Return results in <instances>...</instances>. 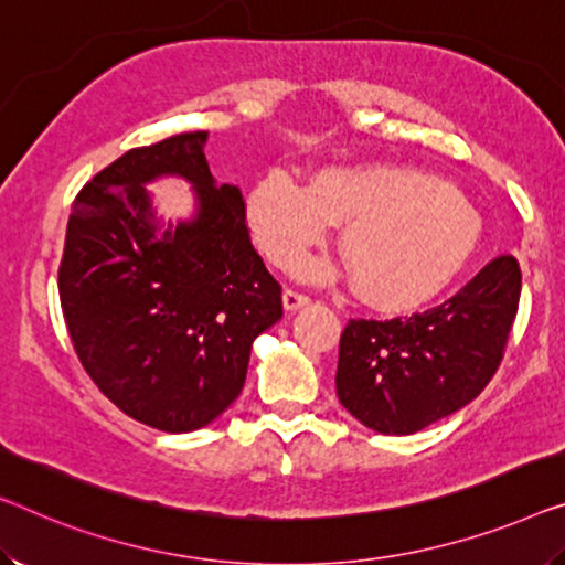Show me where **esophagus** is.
Returning a JSON list of instances; mask_svg holds the SVG:
<instances>
[{
	"label": "esophagus",
	"mask_w": 565,
	"mask_h": 565,
	"mask_svg": "<svg viewBox=\"0 0 565 565\" xmlns=\"http://www.w3.org/2000/svg\"><path fill=\"white\" fill-rule=\"evenodd\" d=\"M309 297L307 294H301V291H297V289H286L284 291V309L286 311H297V309H301V307H307L309 305Z\"/></svg>",
	"instance_id": "obj_1"
}]
</instances>
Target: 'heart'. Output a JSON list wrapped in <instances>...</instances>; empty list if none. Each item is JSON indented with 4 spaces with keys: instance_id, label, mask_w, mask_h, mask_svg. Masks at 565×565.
<instances>
[{
    "instance_id": "b5f03b06",
    "label": "heart",
    "mask_w": 565,
    "mask_h": 565,
    "mask_svg": "<svg viewBox=\"0 0 565 565\" xmlns=\"http://www.w3.org/2000/svg\"><path fill=\"white\" fill-rule=\"evenodd\" d=\"M248 228L268 264L289 268L340 225V254L367 305L406 311L434 299L467 266L479 221L465 200L403 167L327 170L307 188L271 172L246 200ZM307 276L322 268L307 264Z\"/></svg>"
}]
</instances>
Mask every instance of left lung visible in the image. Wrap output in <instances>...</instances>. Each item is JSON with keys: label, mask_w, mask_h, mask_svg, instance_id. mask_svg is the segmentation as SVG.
<instances>
[{"label": "left lung", "mask_w": 565, "mask_h": 565, "mask_svg": "<svg viewBox=\"0 0 565 565\" xmlns=\"http://www.w3.org/2000/svg\"><path fill=\"white\" fill-rule=\"evenodd\" d=\"M523 274L492 258L439 307L393 319H350L340 337L337 398L360 424L406 436L467 406L502 363Z\"/></svg>", "instance_id": "obj_1"}]
</instances>
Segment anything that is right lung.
<instances>
[{"label": "right lung", "mask_w": 565, "mask_h": 565, "mask_svg": "<svg viewBox=\"0 0 565 565\" xmlns=\"http://www.w3.org/2000/svg\"><path fill=\"white\" fill-rule=\"evenodd\" d=\"M207 134L129 149L83 184L67 217L57 291L67 334L98 391L167 434L207 426L238 398L250 344L284 315L281 284L250 243L246 202L215 184ZM182 173L201 213L156 235L143 182Z\"/></svg>", "instance_id": "obj_1"}]
</instances>
